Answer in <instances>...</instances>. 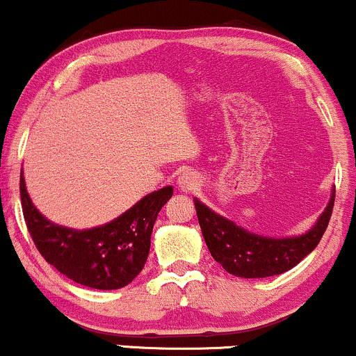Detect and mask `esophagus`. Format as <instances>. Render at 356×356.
Listing matches in <instances>:
<instances>
[{
  "instance_id": "esophagus-1",
  "label": "esophagus",
  "mask_w": 356,
  "mask_h": 356,
  "mask_svg": "<svg viewBox=\"0 0 356 356\" xmlns=\"http://www.w3.org/2000/svg\"><path fill=\"white\" fill-rule=\"evenodd\" d=\"M177 184H179V189L187 194V192L197 189L201 181H199V177L194 172H184L181 177L177 179Z\"/></svg>"
}]
</instances>
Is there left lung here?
Masks as SVG:
<instances>
[{
    "label": "left lung",
    "instance_id": "obj_1",
    "mask_svg": "<svg viewBox=\"0 0 356 356\" xmlns=\"http://www.w3.org/2000/svg\"><path fill=\"white\" fill-rule=\"evenodd\" d=\"M194 204L204 241L220 266L239 277H268L289 271L318 246L332 218L334 189L316 224L293 238H264L216 214L199 199Z\"/></svg>",
    "mask_w": 356,
    "mask_h": 356
}]
</instances>
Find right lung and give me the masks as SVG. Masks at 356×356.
<instances>
[{"mask_svg":"<svg viewBox=\"0 0 356 356\" xmlns=\"http://www.w3.org/2000/svg\"><path fill=\"white\" fill-rule=\"evenodd\" d=\"M172 194V187H162L104 226L79 231L44 218L28 195L23 172L19 177L23 216L40 254L68 280L93 289H118L136 280L157 214Z\"/></svg>","mask_w":356,"mask_h":356,"instance_id":"obj_1","label":"right lung"}]
</instances>
